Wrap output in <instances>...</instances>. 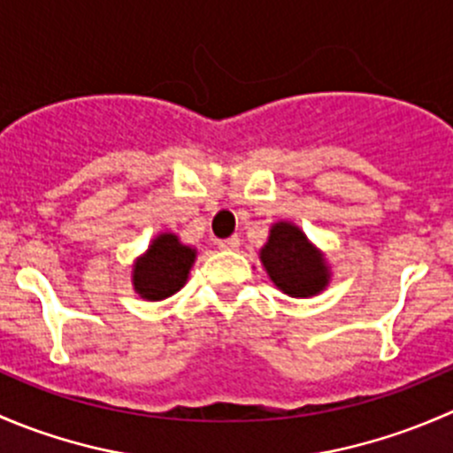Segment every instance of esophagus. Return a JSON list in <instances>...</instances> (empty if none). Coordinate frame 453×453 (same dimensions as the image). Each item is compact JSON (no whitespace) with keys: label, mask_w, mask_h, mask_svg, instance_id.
Instances as JSON below:
<instances>
[{"label":"esophagus","mask_w":453,"mask_h":453,"mask_svg":"<svg viewBox=\"0 0 453 453\" xmlns=\"http://www.w3.org/2000/svg\"><path fill=\"white\" fill-rule=\"evenodd\" d=\"M219 250H226V252H232V250L241 248V239L239 236H230V239H221L219 241Z\"/></svg>","instance_id":"34e87169"}]
</instances>
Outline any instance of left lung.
<instances>
[{
  "mask_svg": "<svg viewBox=\"0 0 453 453\" xmlns=\"http://www.w3.org/2000/svg\"><path fill=\"white\" fill-rule=\"evenodd\" d=\"M260 263L273 285L291 298H311L326 289L331 278L322 252L289 221L273 223L267 243L260 250Z\"/></svg>",
  "mask_w": 453,
  "mask_h": 453,
  "instance_id": "1",
  "label": "left lung"
}]
</instances>
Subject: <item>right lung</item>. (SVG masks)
I'll return each instance as SVG.
<instances>
[{
	"label": "right lung",
	"instance_id": "right-lung-1",
	"mask_svg": "<svg viewBox=\"0 0 453 453\" xmlns=\"http://www.w3.org/2000/svg\"><path fill=\"white\" fill-rule=\"evenodd\" d=\"M197 250L180 243L175 234L155 236L144 254L135 260L134 289L144 300H164L181 289L188 280Z\"/></svg>",
	"mask_w": 453,
	"mask_h": 453
}]
</instances>
